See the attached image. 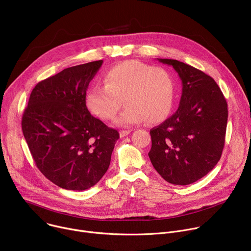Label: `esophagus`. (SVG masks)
<instances>
[{
    "label": "esophagus",
    "instance_id": "esophagus-1",
    "mask_svg": "<svg viewBox=\"0 0 251 251\" xmlns=\"http://www.w3.org/2000/svg\"><path fill=\"white\" fill-rule=\"evenodd\" d=\"M130 130H122V131H120V137L121 138H123V137H125V136H127V135H129L130 134Z\"/></svg>",
    "mask_w": 251,
    "mask_h": 251
}]
</instances>
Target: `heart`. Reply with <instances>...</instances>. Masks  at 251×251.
<instances>
[{
    "mask_svg": "<svg viewBox=\"0 0 251 251\" xmlns=\"http://www.w3.org/2000/svg\"><path fill=\"white\" fill-rule=\"evenodd\" d=\"M103 83L104 86L89 87L85 96L88 110L101 120H112L122 102L126 108L115 121L119 126L139 124L145 119L159 123L172 111L175 81L164 67L123 61L107 71Z\"/></svg>",
    "mask_w": 251,
    "mask_h": 251,
    "instance_id": "1",
    "label": "heart"
}]
</instances>
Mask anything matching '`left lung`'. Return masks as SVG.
I'll return each mask as SVG.
<instances>
[{"mask_svg": "<svg viewBox=\"0 0 251 251\" xmlns=\"http://www.w3.org/2000/svg\"><path fill=\"white\" fill-rule=\"evenodd\" d=\"M173 66L182 80L180 106L150 131L149 158L168 183L186 186L209 173L221 159L227 124V103L209 75L176 59L157 58Z\"/></svg>", "mask_w": 251, "mask_h": 251, "instance_id": "8db88e82", "label": "left lung"}]
</instances>
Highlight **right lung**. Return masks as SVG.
I'll return each instance as SVG.
<instances>
[{"label": "right lung", "instance_id": "right-lung-1", "mask_svg": "<svg viewBox=\"0 0 251 251\" xmlns=\"http://www.w3.org/2000/svg\"><path fill=\"white\" fill-rule=\"evenodd\" d=\"M103 60L63 69L32 89L22 129L35 165L54 185L84 191L107 172L117 130L93 117L85 102Z\"/></svg>", "mask_w": 251, "mask_h": 251}]
</instances>
